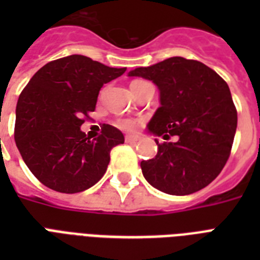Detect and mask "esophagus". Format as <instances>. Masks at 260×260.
I'll return each instance as SVG.
<instances>
[{
	"mask_svg": "<svg viewBox=\"0 0 260 260\" xmlns=\"http://www.w3.org/2000/svg\"><path fill=\"white\" fill-rule=\"evenodd\" d=\"M125 142L126 143H138L139 142V138L138 136H135V135H125Z\"/></svg>",
	"mask_w": 260,
	"mask_h": 260,
	"instance_id": "esophagus-1",
	"label": "esophagus"
}]
</instances>
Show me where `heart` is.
I'll return each mask as SVG.
<instances>
[{"label":"heart","mask_w":260,"mask_h":260,"mask_svg":"<svg viewBox=\"0 0 260 260\" xmlns=\"http://www.w3.org/2000/svg\"><path fill=\"white\" fill-rule=\"evenodd\" d=\"M118 126L122 128V129H135L136 126H138V121L134 120V118H121V120H118Z\"/></svg>","instance_id":"b5f03b06"}]
</instances>
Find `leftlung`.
<instances>
[{"mask_svg":"<svg viewBox=\"0 0 260 260\" xmlns=\"http://www.w3.org/2000/svg\"><path fill=\"white\" fill-rule=\"evenodd\" d=\"M128 77H142L159 89V106L147 125L154 136H178L159 144L158 154L140 163L146 181L173 196L196 193L225 166L238 126L230 87L220 75L197 60L174 56Z\"/></svg>","mask_w":260,"mask_h":260,"instance_id":"8db88e82","label":"left lung"}]
</instances>
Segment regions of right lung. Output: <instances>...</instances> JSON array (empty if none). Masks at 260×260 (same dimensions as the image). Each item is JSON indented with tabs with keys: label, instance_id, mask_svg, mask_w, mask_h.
I'll return each instance as SVG.
<instances>
[{
	"label": "right lung",
	"instance_id": "obj_1",
	"mask_svg": "<svg viewBox=\"0 0 260 260\" xmlns=\"http://www.w3.org/2000/svg\"><path fill=\"white\" fill-rule=\"evenodd\" d=\"M125 70L70 55L47 63L30 78L16 106L14 140L43 185L60 193H79L104 177L110 150L124 143V135L104 124L101 135L91 140L81 125L83 116L95 109L104 83Z\"/></svg>",
	"mask_w": 260,
	"mask_h": 260
}]
</instances>
